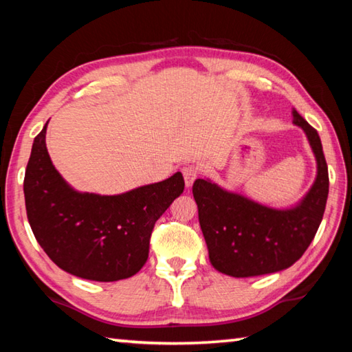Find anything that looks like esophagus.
I'll return each instance as SVG.
<instances>
[{"label": "esophagus", "instance_id": "1", "mask_svg": "<svg viewBox=\"0 0 352 352\" xmlns=\"http://www.w3.org/2000/svg\"><path fill=\"white\" fill-rule=\"evenodd\" d=\"M200 174V169L199 166H186V168H183V177H184V183H186V186H192V183L195 182V178L199 177Z\"/></svg>", "mask_w": 352, "mask_h": 352}]
</instances>
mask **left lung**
Listing matches in <instances>:
<instances>
[{"label":"left lung","mask_w":352,"mask_h":352,"mask_svg":"<svg viewBox=\"0 0 352 352\" xmlns=\"http://www.w3.org/2000/svg\"><path fill=\"white\" fill-rule=\"evenodd\" d=\"M294 122L306 132L318 164L314 186L298 206L272 210L208 180L194 182L192 194L210 261L225 275L248 278L287 269L317 234L329 192V174L317 130L296 110Z\"/></svg>","instance_id":"left-lung-1"}]
</instances>
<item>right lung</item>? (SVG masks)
<instances>
[{"mask_svg": "<svg viewBox=\"0 0 352 352\" xmlns=\"http://www.w3.org/2000/svg\"><path fill=\"white\" fill-rule=\"evenodd\" d=\"M46 126L34 138L23 183L35 239L74 276L102 283L133 276L148 258L155 222L183 192L182 172L121 195L76 192L51 163Z\"/></svg>", "mask_w": 352, "mask_h": 352, "instance_id": "1", "label": "right lung"}]
</instances>
